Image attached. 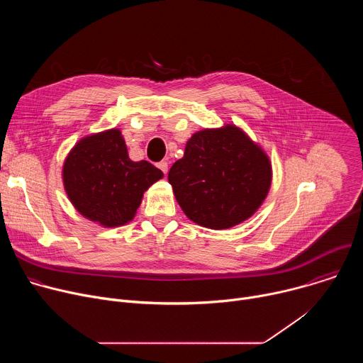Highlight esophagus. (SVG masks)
I'll list each match as a JSON object with an SVG mask.
<instances>
[{"label":"esophagus","mask_w":363,"mask_h":363,"mask_svg":"<svg viewBox=\"0 0 363 363\" xmlns=\"http://www.w3.org/2000/svg\"><path fill=\"white\" fill-rule=\"evenodd\" d=\"M157 167L167 175V172H168V162L167 161H161V162H158L157 164Z\"/></svg>","instance_id":"obj_1"}]
</instances>
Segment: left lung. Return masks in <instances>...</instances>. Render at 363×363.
<instances>
[{"mask_svg": "<svg viewBox=\"0 0 363 363\" xmlns=\"http://www.w3.org/2000/svg\"><path fill=\"white\" fill-rule=\"evenodd\" d=\"M272 178L269 155L231 123L195 132L168 174L185 216L211 230L248 220L266 199Z\"/></svg>", "mask_w": 363, "mask_h": 363, "instance_id": "1", "label": "left lung"}]
</instances>
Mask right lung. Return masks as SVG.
Instances as JSON below:
<instances>
[{"instance_id": "right-lung-1", "label": "right lung", "mask_w": 363, "mask_h": 363, "mask_svg": "<svg viewBox=\"0 0 363 363\" xmlns=\"http://www.w3.org/2000/svg\"><path fill=\"white\" fill-rule=\"evenodd\" d=\"M161 178L157 167L129 158L119 129L82 138L63 164L65 191L74 208L106 228L130 223L143 192Z\"/></svg>"}]
</instances>
